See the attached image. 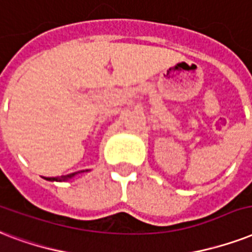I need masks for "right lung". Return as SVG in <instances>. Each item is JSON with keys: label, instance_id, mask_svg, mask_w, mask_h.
Listing matches in <instances>:
<instances>
[{"label": "right lung", "instance_id": "obj_1", "mask_svg": "<svg viewBox=\"0 0 252 252\" xmlns=\"http://www.w3.org/2000/svg\"><path fill=\"white\" fill-rule=\"evenodd\" d=\"M76 172L75 173H69V175H67V176H64L62 177V179H58V177H48L47 180H50V181H60V180H67L68 177H72V176H75Z\"/></svg>", "mask_w": 252, "mask_h": 252}]
</instances>
